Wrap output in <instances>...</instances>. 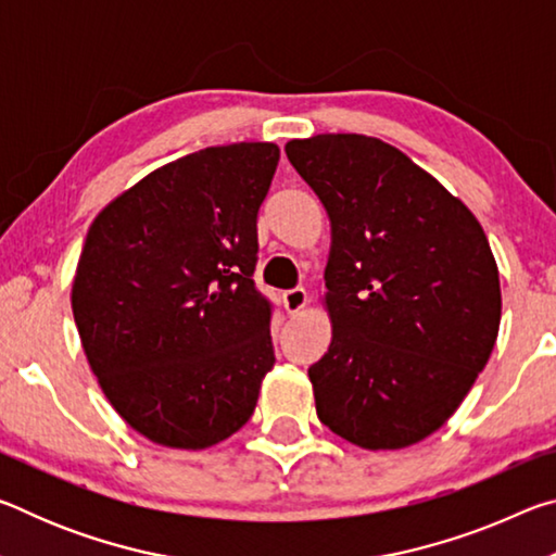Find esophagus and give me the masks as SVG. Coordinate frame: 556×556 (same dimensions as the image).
Here are the masks:
<instances>
[{
  "mask_svg": "<svg viewBox=\"0 0 556 556\" xmlns=\"http://www.w3.org/2000/svg\"><path fill=\"white\" fill-rule=\"evenodd\" d=\"M306 289L304 287H294V289H287L285 291V304H287V312L289 314H296L301 308L306 306Z\"/></svg>",
  "mask_w": 556,
  "mask_h": 556,
  "instance_id": "1",
  "label": "esophagus"
}]
</instances>
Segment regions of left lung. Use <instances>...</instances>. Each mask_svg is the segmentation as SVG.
I'll return each instance as SVG.
<instances>
[{
    "label": "left lung",
    "mask_w": 556,
    "mask_h": 556,
    "mask_svg": "<svg viewBox=\"0 0 556 556\" xmlns=\"http://www.w3.org/2000/svg\"><path fill=\"white\" fill-rule=\"evenodd\" d=\"M285 152L333 230V338L308 368L318 419L370 451L417 444L458 409L495 345L501 281L481 223L375 137L318 135Z\"/></svg>",
    "instance_id": "8db88e82"
}]
</instances>
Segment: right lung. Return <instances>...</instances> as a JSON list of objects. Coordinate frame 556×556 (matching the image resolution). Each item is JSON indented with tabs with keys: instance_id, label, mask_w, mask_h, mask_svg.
I'll return each mask as SVG.
<instances>
[{
	"instance_id": "obj_1",
	"label": "right lung",
	"mask_w": 556,
	"mask_h": 556,
	"mask_svg": "<svg viewBox=\"0 0 556 556\" xmlns=\"http://www.w3.org/2000/svg\"><path fill=\"white\" fill-rule=\"evenodd\" d=\"M277 164L267 142L201 149L156 168L90 225L75 326L112 407L154 444L213 446L255 412L275 365V304L252 277Z\"/></svg>"
}]
</instances>
